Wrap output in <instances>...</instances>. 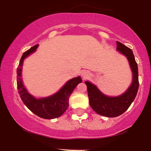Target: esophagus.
I'll return each instance as SVG.
<instances>
[{"instance_id": "34e87169", "label": "esophagus", "mask_w": 151, "mask_h": 151, "mask_svg": "<svg viewBox=\"0 0 151 151\" xmlns=\"http://www.w3.org/2000/svg\"><path fill=\"white\" fill-rule=\"evenodd\" d=\"M88 74L87 72H86V71H84V72H81V77H83V79H85L86 78H87V77H88Z\"/></svg>"}]
</instances>
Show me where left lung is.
Returning <instances> with one entry per match:
<instances>
[{"instance_id":"obj_1","label":"left lung","mask_w":151,"mask_h":151,"mask_svg":"<svg viewBox=\"0 0 151 151\" xmlns=\"http://www.w3.org/2000/svg\"><path fill=\"white\" fill-rule=\"evenodd\" d=\"M116 43L117 50L127 58L133 72V81L129 89L121 96L109 97L102 93L96 86L85 81L90 106L98 114L106 117H116L124 114L134 100L139 86L138 65L132 50L120 42L117 41Z\"/></svg>"}]
</instances>
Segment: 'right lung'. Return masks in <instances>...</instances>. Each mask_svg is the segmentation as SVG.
<instances>
[{
  "label": "right lung",
  "instance_id": "obj_1",
  "mask_svg": "<svg viewBox=\"0 0 151 151\" xmlns=\"http://www.w3.org/2000/svg\"><path fill=\"white\" fill-rule=\"evenodd\" d=\"M38 45L32 47L25 52L20 60L17 69V87L22 102L32 113L39 117L52 119L60 117L69 106V99L73 90L79 83L82 81L80 77L70 79L58 93L47 98L37 99L27 91L21 80V70L23 60L37 49Z\"/></svg>",
  "mask_w": 151,
  "mask_h": 151
}]
</instances>
